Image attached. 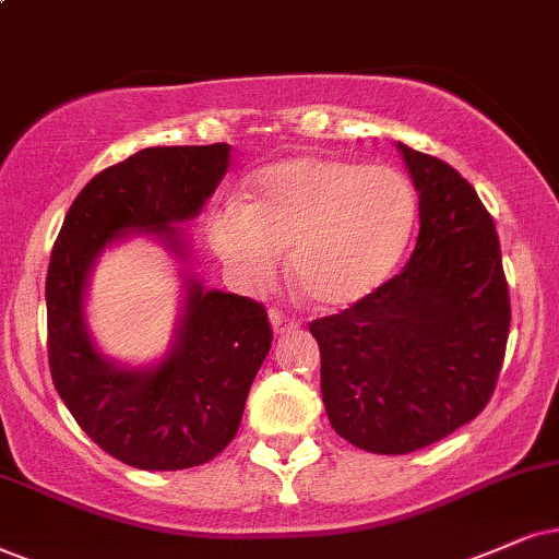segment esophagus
Returning <instances> with one entry per match:
<instances>
[{
  "label": "esophagus",
  "mask_w": 559,
  "mask_h": 559,
  "mask_svg": "<svg viewBox=\"0 0 559 559\" xmlns=\"http://www.w3.org/2000/svg\"><path fill=\"white\" fill-rule=\"evenodd\" d=\"M271 324L275 332H288V330H296L299 328V320H294V317H286L281 309H271Z\"/></svg>",
  "instance_id": "34e87169"
}]
</instances>
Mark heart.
Segmentation results:
<instances>
[{
  "label": "heart",
  "instance_id": "1",
  "mask_svg": "<svg viewBox=\"0 0 559 559\" xmlns=\"http://www.w3.org/2000/svg\"><path fill=\"white\" fill-rule=\"evenodd\" d=\"M415 190L386 165L294 157L260 169L245 206L218 209L211 245L245 284L267 286L281 252L317 307L343 309L390 278L415 224Z\"/></svg>",
  "mask_w": 559,
  "mask_h": 559
}]
</instances>
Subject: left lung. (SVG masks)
<instances>
[{"label":"left lung","mask_w":559,"mask_h":559,"mask_svg":"<svg viewBox=\"0 0 559 559\" xmlns=\"http://www.w3.org/2000/svg\"><path fill=\"white\" fill-rule=\"evenodd\" d=\"M397 146L420 198L413 255L366 299L309 322L332 428L371 454H409L475 420L511 328L498 231L475 188Z\"/></svg>","instance_id":"left-lung-1"}]
</instances>
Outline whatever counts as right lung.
<instances>
[{"label":"right lung","mask_w":559,"mask_h":559,"mask_svg":"<svg viewBox=\"0 0 559 559\" xmlns=\"http://www.w3.org/2000/svg\"><path fill=\"white\" fill-rule=\"evenodd\" d=\"M229 167V144L150 146L97 173L74 198L46 275L48 369L80 428L136 469H188L229 447L273 343L250 296L188 286L178 345L152 371L118 369L92 348L82 294L92 260L129 229L157 231L201 211Z\"/></svg>","instance_id":"obj_1"}]
</instances>
